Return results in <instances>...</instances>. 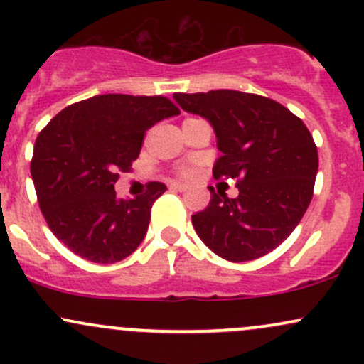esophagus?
<instances>
[{
    "instance_id": "esophagus-1",
    "label": "esophagus",
    "mask_w": 364,
    "mask_h": 364,
    "mask_svg": "<svg viewBox=\"0 0 364 364\" xmlns=\"http://www.w3.org/2000/svg\"><path fill=\"white\" fill-rule=\"evenodd\" d=\"M171 190H176V191H188V186L183 185V183H171Z\"/></svg>"
}]
</instances>
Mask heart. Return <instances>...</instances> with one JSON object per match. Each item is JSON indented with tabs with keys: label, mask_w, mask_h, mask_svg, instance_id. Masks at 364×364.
Masks as SVG:
<instances>
[{
	"label": "heart",
	"mask_w": 364,
	"mask_h": 364,
	"mask_svg": "<svg viewBox=\"0 0 364 364\" xmlns=\"http://www.w3.org/2000/svg\"><path fill=\"white\" fill-rule=\"evenodd\" d=\"M178 173L181 174L183 178H190V176H193L195 169H193V166H183V168H179Z\"/></svg>",
	"instance_id": "heart-1"
}]
</instances>
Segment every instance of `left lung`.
I'll use <instances>...</instances> for the list:
<instances>
[{"mask_svg": "<svg viewBox=\"0 0 364 364\" xmlns=\"http://www.w3.org/2000/svg\"><path fill=\"white\" fill-rule=\"evenodd\" d=\"M174 99L214 127L223 152L214 178H236L240 190L229 198L208 188V207L191 215L196 235L229 262L272 252L311 202L318 150L306 124L274 99L246 92L220 89L174 94Z\"/></svg>", "mask_w": 364, "mask_h": 364, "instance_id": "obj_1", "label": "left lung"}]
</instances>
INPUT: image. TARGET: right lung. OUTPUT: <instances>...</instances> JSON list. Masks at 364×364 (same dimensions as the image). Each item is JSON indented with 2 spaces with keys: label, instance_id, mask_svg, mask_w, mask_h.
Returning a JSON list of instances; mask_svg holds the SVG:
<instances>
[{
  "label": "right lung",
  "instance_id": "right-lung-1",
  "mask_svg": "<svg viewBox=\"0 0 364 364\" xmlns=\"http://www.w3.org/2000/svg\"><path fill=\"white\" fill-rule=\"evenodd\" d=\"M179 109L162 95L104 94L65 107L37 136L31 174L53 235L75 255L114 263L139 248L150 208L168 188L147 183L135 198L116 196L119 171L139 157L145 132Z\"/></svg>",
  "mask_w": 364,
  "mask_h": 364
}]
</instances>
